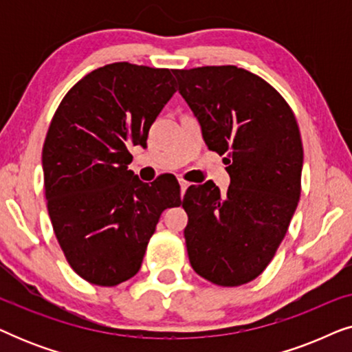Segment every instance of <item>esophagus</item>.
Instances as JSON below:
<instances>
[{
  "instance_id": "34e87169",
  "label": "esophagus",
  "mask_w": 352,
  "mask_h": 352,
  "mask_svg": "<svg viewBox=\"0 0 352 352\" xmlns=\"http://www.w3.org/2000/svg\"><path fill=\"white\" fill-rule=\"evenodd\" d=\"M179 186H181V195H184L186 190H187V187H189L190 184L187 181H184V179H179Z\"/></svg>"
}]
</instances>
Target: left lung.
Here are the masks:
<instances>
[{"label":"left lung","mask_w":352,"mask_h":352,"mask_svg":"<svg viewBox=\"0 0 352 352\" xmlns=\"http://www.w3.org/2000/svg\"><path fill=\"white\" fill-rule=\"evenodd\" d=\"M173 74L230 176L226 194L213 181L186 192L190 266L216 285H243L272 261L298 206L300 128L287 100L252 72L210 65Z\"/></svg>","instance_id":"left-lung-1"}]
</instances>
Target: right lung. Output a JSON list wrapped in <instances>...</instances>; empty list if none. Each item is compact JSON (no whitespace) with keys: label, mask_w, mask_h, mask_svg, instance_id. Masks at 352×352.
Masks as SVG:
<instances>
[{"label":"right lung","mask_w":352,"mask_h":352,"mask_svg":"<svg viewBox=\"0 0 352 352\" xmlns=\"http://www.w3.org/2000/svg\"><path fill=\"white\" fill-rule=\"evenodd\" d=\"M176 93L171 70L115 62L83 76L62 99L43 146L52 229L70 267L115 287L141 269L163 210L179 206L175 177L151 184L128 170L133 146Z\"/></svg>","instance_id":"1"}]
</instances>
